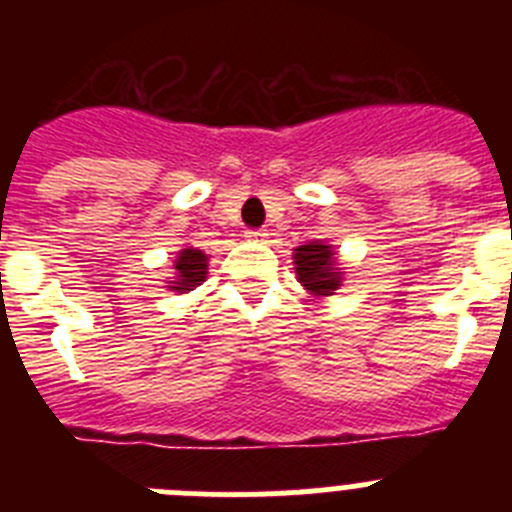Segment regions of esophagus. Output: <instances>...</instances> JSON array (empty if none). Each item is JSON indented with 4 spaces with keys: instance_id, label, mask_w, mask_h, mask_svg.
Masks as SVG:
<instances>
[{
    "instance_id": "obj_1",
    "label": "esophagus",
    "mask_w": 512,
    "mask_h": 512,
    "mask_svg": "<svg viewBox=\"0 0 512 512\" xmlns=\"http://www.w3.org/2000/svg\"><path fill=\"white\" fill-rule=\"evenodd\" d=\"M266 230H246L248 241H266Z\"/></svg>"
}]
</instances>
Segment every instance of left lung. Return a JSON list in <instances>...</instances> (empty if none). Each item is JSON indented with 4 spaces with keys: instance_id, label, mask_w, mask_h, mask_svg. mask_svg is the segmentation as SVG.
I'll use <instances>...</instances> for the list:
<instances>
[{
    "instance_id": "8db88e82",
    "label": "left lung",
    "mask_w": 512,
    "mask_h": 512,
    "mask_svg": "<svg viewBox=\"0 0 512 512\" xmlns=\"http://www.w3.org/2000/svg\"><path fill=\"white\" fill-rule=\"evenodd\" d=\"M295 271L302 287L315 297H328L341 287L343 271H338L333 246L320 241L295 248Z\"/></svg>"
}]
</instances>
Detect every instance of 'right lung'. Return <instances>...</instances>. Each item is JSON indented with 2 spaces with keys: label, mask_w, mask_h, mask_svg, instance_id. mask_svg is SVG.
<instances>
[{
  "label": "right lung",
  "mask_w": 512,
  "mask_h": 512,
  "mask_svg": "<svg viewBox=\"0 0 512 512\" xmlns=\"http://www.w3.org/2000/svg\"><path fill=\"white\" fill-rule=\"evenodd\" d=\"M176 277L174 282H169V289L174 292H189V289L200 287L207 279V256L200 248H182L179 256H176Z\"/></svg>",
  "instance_id": "obj_1"
}]
</instances>
